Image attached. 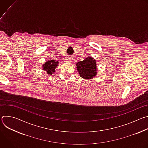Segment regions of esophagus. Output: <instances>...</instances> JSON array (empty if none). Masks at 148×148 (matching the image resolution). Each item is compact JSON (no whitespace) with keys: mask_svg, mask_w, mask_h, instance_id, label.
Segmentation results:
<instances>
[{"mask_svg":"<svg viewBox=\"0 0 148 148\" xmlns=\"http://www.w3.org/2000/svg\"><path fill=\"white\" fill-rule=\"evenodd\" d=\"M67 60L68 62H72V57H68Z\"/></svg>","mask_w":148,"mask_h":148,"instance_id":"34e87169","label":"esophagus"}]
</instances>
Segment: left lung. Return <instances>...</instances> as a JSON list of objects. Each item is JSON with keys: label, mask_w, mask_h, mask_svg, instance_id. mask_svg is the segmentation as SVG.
<instances>
[{"label": "left lung", "mask_w": 148, "mask_h": 148, "mask_svg": "<svg viewBox=\"0 0 148 148\" xmlns=\"http://www.w3.org/2000/svg\"><path fill=\"white\" fill-rule=\"evenodd\" d=\"M81 77L87 79H92L97 75L96 61L92 57H88L75 65Z\"/></svg>", "instance_id": "8db88e82"}]
</instances>
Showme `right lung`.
Wrapping results in <instances>:
<instances>
[{
    "label": "right lung",
    "mask_w": 148,
    "mask_h": 148,
    "mask_svg": "<svg viewBox=\"0 0 148 148\" xmlns=\"http://www.w3.org/2000/svg\"><path fill=\"white\" fill-rule=\"evenodd\" d=\"M58 61L55 60H48L45 64L43 65V69L45 71H46L48 74L52 75L55 72V69L58 66Z\"/></svg>",
    "instance_id": "add662e5"
}]
</instances>
